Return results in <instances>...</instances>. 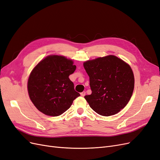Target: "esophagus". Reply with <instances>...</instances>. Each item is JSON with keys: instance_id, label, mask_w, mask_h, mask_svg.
Segmentation results:
<instances>
[{"instance_id": "34e87169", "label": "esophagus", "mask_w": 160, "mask_h": 160, "mask_svg": "<svg viewBox=\"0 0 160 160\" xmlns=\"http://www.w3.org/2000/svg\"><path fill=\"white\" fill-rule=\"evenodd\" d=\"M85 94H86V92L85 91H83V92H81V95L82 97H84L85 95Z\"/></svg>"}]
</instances>
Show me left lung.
I'll list each match as a JSON object with an SVG mask.
<instances>
[{"mask_svg": "<svg viewBox=\"0 0 160 160\" xmlns=\"http://www.w3.org/2000/svg\"><path fill=\"white\" fill-rule=\"evenodd\" d=\"M83 66L89 77L92 91L85 99L91 108L103 116L115 115L123 109L134 89L130 66L113 55L86 61Z\"/></svg>", "mask_w": 160, "mask_h": 160, "instance_id": "left-lung-1", "label": "left lung"}]
</instances>
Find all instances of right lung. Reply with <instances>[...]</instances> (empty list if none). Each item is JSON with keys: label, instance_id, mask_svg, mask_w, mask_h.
Instances as JSON below:
<instances>
[{"label": "right lung", "instance_id": "obj_1", "mask_svg": "<svg viewBox=\"0 0 160 160\" xmlns=\"http://www.w3.org/2000/svg\"><path fill=\"white\" fill-rule=\"evenodd\" d=\"M72 64V61L65 57L52 55L42 60L32 71L28 81V92L41 112L59 116L80 96L69 78L76 69Z\"/></svg>", "mask_w": 160, "mask_h": 160}]
</instances>
